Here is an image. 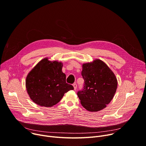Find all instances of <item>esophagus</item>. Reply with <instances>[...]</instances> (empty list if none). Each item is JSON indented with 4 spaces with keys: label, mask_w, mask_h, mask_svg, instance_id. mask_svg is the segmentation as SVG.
<instances>
[{
    "label": "esophagus",
    "mask_w": 146,
    "mask_h": 146,
    "mask_svg": "<svg viewBox=\"0 0 146 146\" xmlns=\"http://www.w3.org/2000/svg\"><path fill=\"white\" fill-rule=\"evenodd\" d=\"M73 87H74V90H76L77 89V84H76V83H74V84H73Z\"/></svg>",
    "instance_id": "esophagus-1"
}]
</instances>
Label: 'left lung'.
Returning <instances> with one entry per match:
<instances>
[{"label": "left lung", "instance_id": "1", "mask_svg": "<svg viewBox=\"0 0 146 146\" xmlns=\"http://www.w3.org/2000/svg\"><path fill=\"white\" fill-rule=\"evenodd\" d=\"M81 75L84 87L77 92L81 105L87 110L97 112L106 108L117 88V78L109 67L100 59L83 64Z\"/></svg>", "mask_w": 146, "mask_h": 146}]
</instances>
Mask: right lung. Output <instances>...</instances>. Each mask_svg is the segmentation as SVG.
<instances>
[{
	"mask_svg": "<svg viewBox=\"0 0 146 146\" xmlns=\"http://www.w3.org/2000/svg\"><path fill=\"white\" fill-rule=\"evenodd\" d=\"M62 62L44 58L28 74L25 81L27 91L37 105L52 107L65 93L74 90L72 85L66 82V74L62 72Z\"/></svg>",
	"mask_w": 146,
	"mask_h": 146,
	"instance_id": "obj_1",
	"label": "right lung"
}]
</instances>
